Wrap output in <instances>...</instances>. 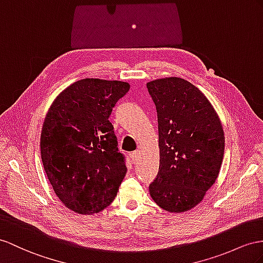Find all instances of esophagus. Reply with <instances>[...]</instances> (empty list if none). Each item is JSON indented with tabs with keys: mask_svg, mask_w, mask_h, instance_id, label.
Listing matches in <instances>:
<instances>
[{
	"mask_svg": "<svg viewBox=\"0 0 263 263\" xmlns=\"http://www.w3.org/2000/svg\"><path fill=\"white\" fill-rule=\"evenodd\" d=\"M141 153H142V151H141V150H136L134 152H132V161L134 163H136L137 161L139 160V158L141 157Z\"/></svg>",
	"mask_w": 263,
	"mask_h": 263,
	"instance_id": "obj_1",
	"label": "esophagus"
}]
</instances>
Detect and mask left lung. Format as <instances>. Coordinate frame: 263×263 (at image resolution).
Returning <instances> with one entry per match:
<instances>
[{
    "mask_svg": "<svg viewBox=\"0 0 263 263\" xmlns=\"http://www.w3.org/2000/svg\"><path fill=\"white\" fill-rule=\"evenodd\" d=\"M158 113L160 166L149 190L170 212L190 210L218 178L224 133L211 103L198 87L180 78L146 84Z\"/></svg>",
    "mask_w": 263,
    "mask_h": 263,
    "instance_id": "1",
    "label": "left lung"
}]
</instances>
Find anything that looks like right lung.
<instances>
[{"mask_svg":"<svg viewBox=\"0 0 263 263\" xmlns=\"http://www.w3.org/2000/svg\"><path fill=\"white\" fill-rule=\"evenodd\" d=\"M129 90L121 81L80 80L59 94L46 114L43 166L58 198L74 212H100L117 197L126 164L109 118Z\"/></svg>","mask_w":263,"mask_h":263,"instance_id":"1","label":"right lung"}]
</instances>
